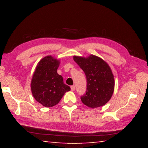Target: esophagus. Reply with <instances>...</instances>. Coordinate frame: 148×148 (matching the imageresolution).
<instances>
[{
  "label": "esophagus",
  "instance_id": "34e87169",
  "mask_svg": "<svg viewBox=\"0 0 148 148\" xmlns=\"http://www.w3.org/2000/svg\"><path fill=\"white\" fill-rule=\"evenodd\" d=\"M71 89L72 91H74V90H75V86H74V85L71 86Z\"/></svg>",
  "mask_w": 148,
  "mask_h": 148
}]
</instances>
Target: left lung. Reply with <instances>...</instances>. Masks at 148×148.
I'll use <instances>...</instances> for the list:
<instances>
[{"label":"left lung","mask_w":148,"mask_h":148,"mask_svg":"<svg viewBox=\"0 0 148 148\" xmlns=\"http://www.w3.org/2000/svg\"><path fill=\"white\" fill-rule=\"evenodd\" d=\"M73 59L86 77V92L81 96V101L92 109L104 106L111 99L114 90V75L109 65L93 55L86 58L74 56Z\"/></svg>","instance_id":"left-lung-1"}]
</instances>
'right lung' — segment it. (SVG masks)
I'll return each mask as SVG.
<instances>
[{
    "label": "right lung",
    "mask_w": 148,
    "mask_h": 148,
    "mask_svg": "<svg viewBox=\"0 0 148 148\" xmlns=\"http://www.w3.org/2000/svg\"><path fill=\"white\" fill-rule=\"evenodd\" d=\"M60 63L51 55L44 57L37 64L31 81L33 97L46 108L57 104L65 92L71 90L57 73Z\"/></svg>",
    "instance_id": "right-lung-1"
}]
</instances>
